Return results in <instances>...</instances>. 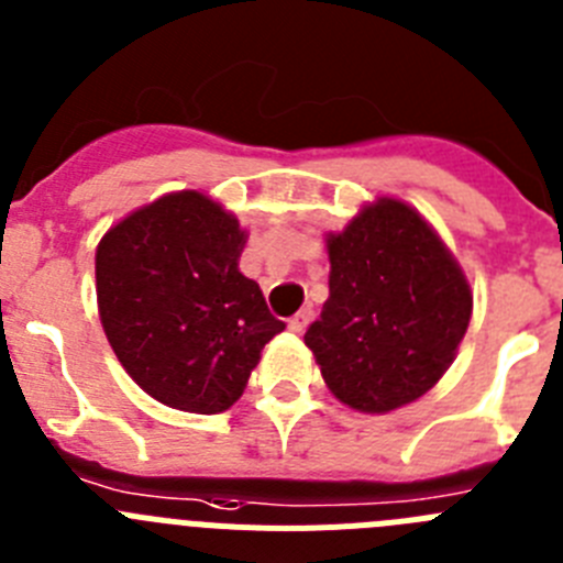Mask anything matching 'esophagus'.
<instances>
[{
    "label": "esophagus",
    "mask_w": 563,
    "mask_h": 563,
    "mask_svg": "<svg viewBox=\"0 0 563 563\" xmlns=\"http://www.w3.org/2000/svg\"><path fill=\"white\" fill-rule=\"evenodd\" d=\"M312 316H316V312H312L310 307H307V310H298L296 316H292L290 321H287V327H290V332H296V335H301V332H305L307 327H310Z\"/></svg>",
    "instance_id": "1"
}]
</instances>
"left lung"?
<instances>
[{
    "mask_svg": "<svg viewBox=\"0 0 563 563\" xmlns=\"http://www.w3.org/2000/svg\"><path fill=\"white\" fill-rule=\"evenodd\" d=\"M330 298L305 343L327 389L350 409L386 415L434 389L465 338L474 292L417 208L366 202L327 233Z\"/></svg>",
    "mask_w": 563,
    "mask_h": 563,
    "instance_id": "1",
    "label": "left lung"
}]
</instances>
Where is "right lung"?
<instances>
[{"label": "right lung", "mask_w": 563, "mask_h": 563, "mask_svg": "<svg viewBox=\"0 0 563 563\" xmlns=\"http://www.w3.org/2000/svg\"><path fill=\"white\" fill-rule=\"evenodd\" d=\"M247 231L202 191L163 194L96 251L98 316L137 386L168 409L220 415L285 330L239 256Z\"/></svg>", "instance_id": "obj_1"}]
</instances>
